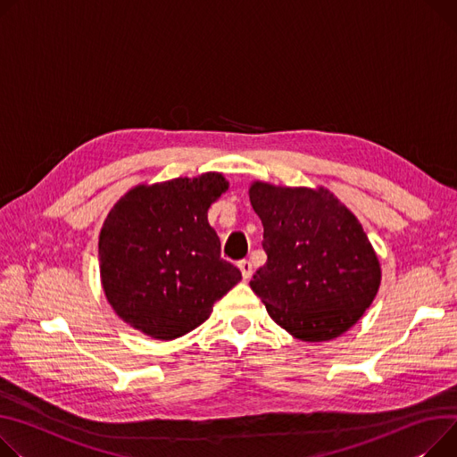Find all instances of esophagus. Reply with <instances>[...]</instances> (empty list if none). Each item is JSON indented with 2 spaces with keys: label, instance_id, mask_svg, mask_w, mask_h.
<instances>
[{
  "label": "esophagus",
  "instance_id": "34e87169",
  "mask_svg": "<svg viewBox=\"0 0 457 457\" xmlns=\"http://www.w3.org/2000/svg\"><path fill=\"white\" fill-rule=\"evenodd\" d=\"M238 270H240V273H242V278L245 279H250L252 278V273H253V266H252V262L250 261H238Z\"/></svg>",
  "mask_w": 457,
  "mask_h": 457
}]
</instances>
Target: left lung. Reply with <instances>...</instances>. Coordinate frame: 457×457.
I'll use <instances>...</instances> for the list:
<instances>
[{
	"label": "left lung",
	"instance_id": "8db88e82",
	"mask_svg": "<svg viewBox=\"0 0 457 457\" xmlns=\"http://www.w3.org/2000/svg\"><path fill=\"white\" fill-rule=\"evenodd\" d=\"M250 200L268 261L252 290L270 318L303 342L332 340L370 309L380 264L353 212L325 189L255 181Z\"/></svg>",
	"mask_w": 457,
	"mask_h": 457
}]
</instances>
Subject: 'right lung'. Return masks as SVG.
<instances>
[{"label": "right lung", "mask_w": 457, "mask_h": 457, "mask_svg": "<svg viewBox=\"0 0 457 457\" xmlns=\"http://www.w3.org/2000/svg\"><path fill=\"white\" fill-rule=\"evenodd\" d=\"M228 189L222 174L139 186L110 211L99 237L101 279L117 316L158 340L202 325L240 279L220 257L207 209Z\"/></svg>", "instance_id": "add662e5"}]
</instances>
